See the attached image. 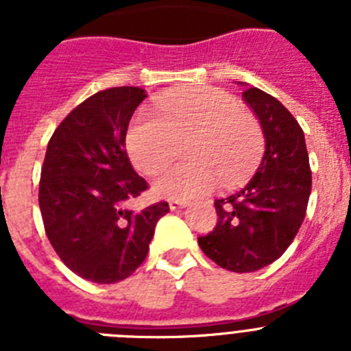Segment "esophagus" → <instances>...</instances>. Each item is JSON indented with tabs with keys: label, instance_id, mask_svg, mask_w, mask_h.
Here are the masks:
<instances>
[{
	"label": "esophagus",
	"instance_id": "1",
	"mask_svg": "<svg viewBox=\"0 0 351 351\" xmlns=\"http://www.w3.org/2000/svg\"><path fill=\"white\" fill-rule=\"evenodd\" d=\"M186 206H188V202H178V200H172V202L169 204L170 210H179V209H184Z\"/></svg>",
	"mask_w": 351,
	"mask_h": 351
}]
</instances>
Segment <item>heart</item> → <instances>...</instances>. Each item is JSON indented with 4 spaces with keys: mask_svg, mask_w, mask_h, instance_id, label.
Listing matches in <instances>:
<instances>
[{
    "mask_svg": "<svg viewBox=\"0 0 351 351\" xmlns=\"http://www.w3.org/2000/svg\"><path fill=\"white\" fill-rule=\"evenodd\" d=\"M160 116L141 112L133 119L126 147L138 170L160 172L172 158L176 138L191 133L184 147L191 161L167 169L154 181V195L193 200L219 182L237 181L251 169L262 149L260 126L234 96L209 86L179 89L156 100Z\"/></svg>",
    "mask_w": 351,
    "mask_h": 351,
    "instance_id": "b5f03b06",
    "label": "heart"
}]
</instances>
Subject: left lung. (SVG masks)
<instances>
[{"label": "left lung", "instance_id": "8db88e82", "mask_svg": "<svg viewBox=\"0 0 351 351\" xmlns=\"http://www.w3.org/2000/svg\"><path fill=\"white\" fill-rule=\"evenodd\" d=\"M243 98L258 117L265 151L246 186L214 202L218 223L198 237V246L226 271L255 272L280 258L299 232L311 195V170L304 132L288 108L253 86Z\"/></svg>", "mask_w": 351, "mask_h": 351}]
</instances>
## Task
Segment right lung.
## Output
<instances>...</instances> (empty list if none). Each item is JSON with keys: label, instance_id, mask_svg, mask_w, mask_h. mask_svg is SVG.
Returning a JSON list of instances; mask_svg holds the SVG:
<instances>
[{"label": "right lung", "instance_id": "obj_1", "mask_svg": "<svg viewBox=\"0 0 351 351\" xmlns=\"http://www.w3.org/2000/svg\"><path fill=\"white\" fill-rule=\"evenodd\" d=\"M145 91L96 93L63 119L47 145L38 204L45 234L70 271L93 283L123 281L147 256L169 204L141 213L125 206L147 190L125 151L126 132Z\"/></svg>", "mask_w": 351, "mask_h": 351}]
</instances>
